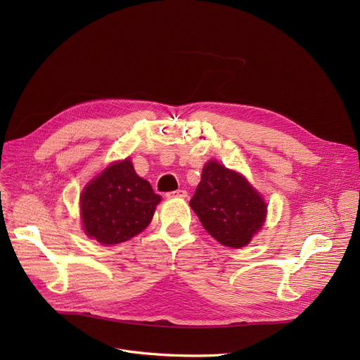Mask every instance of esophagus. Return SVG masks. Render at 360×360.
Masks as SVG:
<instances>
[{"instance_id": "1", "label": "esophagus", "mask_w": 360, "mask_h": 360, "mask_svg": "<svg viewBox=\"0 0 360 360\" xmlns=\"http://www.w3.org/2000/svg\"><path fill=\"white\" fill-rule=\"evenodd\" d=\"M165 197L168 198V200H172V198H186L188 197V192L186 191H183V189H180V191H174V192H168Z\"/></svg>"}]
</instances>
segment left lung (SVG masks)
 Listing matches in <instances>:
<instances>
[{
    "instance_id": "8db88e82",
    "label": "left lung",
    "mask_w": 360,
    "mask_h": 360,
    "mask_svg": "<svg viewBox=\"0 0 360 360\" xmlns=\"http://www.w3.org/2000/svg\"><path fill=\"white\" fill-rule=\"evenodd\" d=\"M205 231L228 248H243L261 230L267 205L242 174L216 160L205 163L191 200Z\"/></svg>"
}]
</instances>
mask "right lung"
I'll use <instances>...</instances> for the list:
<instances>
[{
	"mask_svg": "<svg viewBox=\"0 0 360 360\" xmlns=\"http://www.w3.org/2000/svg\"><path fill=\"white\" fill-rule=\"evenodd\" d=\"M160 195L141 179L130 159L114 162L81 193L85 234L102 245H117L135 237L153 219Z\"/></svg>",
	"mask_w": 360,
	"mask_h": 360,
	"instance_id": "1",
	"label": "right lung"
}]
</instances>
